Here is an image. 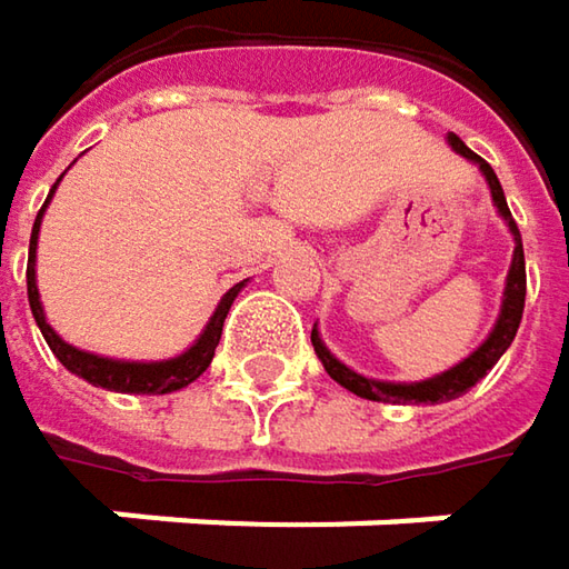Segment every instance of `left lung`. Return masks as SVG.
<instances>
[{"label":"left lung","instance_id":"left-lung-1","mask_svg":"<svg viewBox=\"0 0 569 569\" xmlns=\"http://www.w3.org/2000/svg\"><path fill=\"white\" fill-rule=\"evenodd\" d=\"M448 144H451L461 158H468L471 164L481 168L488 187H491V200H495L498 213L505 217V223L511 227L513 233V260L511 270H508L505 299H501V316H498L491 336H488L465 362H458L455 369H448V372H441V376H435V379H425V382H379V379H366V376L352 372L349 366H342V362L326 349L319 329L312 326V349H316L322 369H326L342 389H349L352 396L369 398V401H396V405H438V401H451V398L465 396L471 386H478V382L498 366V359L511 349L513 336H517V326H520V316H523V296H527V270H523L520 230H517V223H513L511 210H508V200H505V190H501V180H498V173L491 171V164H488L485 158H478L458 134H448Z\"/></svg>","mask_w":569,"mask_h":569}]
</instances>
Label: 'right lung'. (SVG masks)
<instances>
[{"instance_id": "1", "label": "right lung", "mask_w": 569, "mask_h": 569, "mask_svg": "<svg viewBox=\"0 0 569 569\" xmlns=\"http://www.w3.org/2000/svg\"><path fill=\"white\" fill-rule=\"evenodd\" d=\"M61 180V177H58ZM56 180V187H58ZM52 187V193H56ZM52 193L46 197L39 217H36V227H32V240H29V267H26V283H29V306H32V316L49 342V349L56 352V359L74 376H81L84 382L98 386V389H108V392H124V396H168L177 392L183 386H190L193 379H200L217 352V342H220V332H223V319L237 299V292L243 289V283H237L233 289H227V296L217 302L210 322L203 326L200 339L164 362H121V359H108V356H94V352H84V349H74L68 346L56 329L49 326L46 319V309H42V299H39V286H36V247H39V227H42V213L52 200Z\"/></svg>"}]
</instances>
